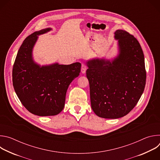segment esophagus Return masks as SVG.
<instances>
[{
    "label": "esophagus",
    "instance_id": "obj_1",
    "mask_svg": "<svg viewBox=\"0 0 160 160\" xmlns=\"http://www.w3.org/2000/svg\"><path fill=\"white\" fill-rule=\"evenodd\" d=\"M87 69V66L85 63H82V68H81V72L82 73H85L86 70Z\"/></svg>",
    "mask_w": 160,
    "mask_h": 160
}]
</instances>
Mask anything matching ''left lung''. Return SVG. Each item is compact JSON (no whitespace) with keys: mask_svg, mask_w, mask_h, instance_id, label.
Returning a JSON list of instances; mask_svg holds the SVG:
<instances>
[{"mask_svg":"<svg viewBox=\"0 0 160 160\" xmlns=\"http://www.w3.org/2000/svg\"><path fill=\"white\" fill-rule=\"evenodd\" d=\"M119 54L111 62L94 59L87 62L90 103L96 115L119 118L132 111L141 98L146 80L144 56L141 45L123 30L115 33Z\"/></svg>","mask_w":160,"mask_h":160,"instance_id":"obj_1","label":"left lung"}]
</instances>
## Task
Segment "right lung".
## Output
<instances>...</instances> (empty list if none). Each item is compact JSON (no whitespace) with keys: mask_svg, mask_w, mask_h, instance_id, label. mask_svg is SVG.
Returning <instances> with one entry per match:
<instances>
[{"mask_svg":"<svg viewBox=\"0 0 160 160\" xmlns=\"http://www.w3.org/2000/svg\"><path fill=\"white\" fill-rule=\"evenodd\" d=\"M51 30L35 32L25 38L12 68V84L19 99L29 112L41 117L54 116L63 109L67 89L81 70L78 62L42 66L34 62L32 49L37 35Z\"/></svg>","mask_w":160,"mask_h":160,"instance_id":"add662e5","label":"right lung"}]
</instances>
